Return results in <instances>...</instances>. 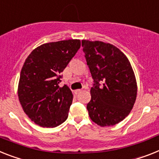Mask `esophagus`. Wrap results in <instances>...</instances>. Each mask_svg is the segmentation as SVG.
<instances>
[{
  "label": "esophagus",
  "mask_w": 159,
  "mask_h": 159,
  "mask_svg": "<svg viewBox=\"0 0 159 159\" xmlns=\"http://www.w3.org/2000/svg\"><path fill=\"white\" fill-rule=\"evenodd\" d=\"M82 91V90H75V93L76 94H79V93H81Z\"/></svg>",
  "instance_id": "34e87169"
}]
</instances>
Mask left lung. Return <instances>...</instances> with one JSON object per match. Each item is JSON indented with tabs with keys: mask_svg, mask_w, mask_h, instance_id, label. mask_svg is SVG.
I'll use <instances>...</instances> for the list:
<instances>
[{
	"mask_svg": "<svg viewBox=\"0 0 159 159\" xmlns=\"http://www.w3.org/2000/svg\"><path fill=\"white\" fill-rule=\"evenodd\" d=\"M82 46L94 85L87 110L102 127L112 126L130 113L137 98L134 72L126 56L116 47L101 41L82 40Z\"/></svg>",
	"mask_w": 159,
	"mask_h": 159,
	"instance_id": "obj_1",
	"label": "left lung"
}]
</instances>
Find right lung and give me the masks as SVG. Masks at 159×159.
<instances>
[{
    "mask_svg": "<svg viewBox=\"0 0 159 159\" xmlns=\"http://www.w3.org/2000/svg\"><path fill=\"white\" fill-rule=\"evenodd\" d=\"M81 47L79 39L44 43L32 51L21 70L18 94L24 112L36 125L54 128L68 118L73 94L60 87L61 73Z\"/></svg>",
    "mask_w": 159,
    "mask_h": 159,
    "instance_id": "right-lung-1",
    "label": "right lung"
}]
</instances>
